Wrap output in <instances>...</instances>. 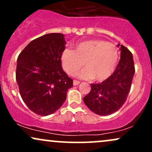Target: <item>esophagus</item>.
<instances>
[{
	"instance_id": "esophagus-1",
	"label": "esophagus",
	"mask_w": 152,
	"mask_h": 152,
	"mask_svg": "<svg viewBox=\"0 0 152 152\" xmlns=\"http://www.w3.org/2000/svg\"><path fill=\"white\" fill-rule=\"evenodd\" d=\"M74 86H77V85H78L80 83V81H76V80H74Z\"/></svg>"
}]
</instances>
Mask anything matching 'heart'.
I'll list each match as a JSON object with an SVG mask.
<instances>
[{
  "mask_svg": "<svg viewBox=\"0 0 152 152\" xmlns=\"http://www.w3.org/2000/svg\"><path fill=\"white\" fill-rule=\"evenodd\" d=\"M118 59L117 47L102 40L82 41L75 46L74 50L66 48L61 56L62 68L68 75L75 76L84 63L86 68L78 77L97 81H104L113 74Z\"/></svg>",
  "mask_w": 152,
  "mask_h": 152,
  "instance_id": "b5f03b06",
  "label": "heart"
}]
</instances>
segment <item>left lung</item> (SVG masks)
Here are the masks:
<instances>
[{
	"mask_svg": "<svg viewBox=\"0 0 152 152\" xmlns=\"http://www.w3.org/2000/svg\"><path fill=\"white\" fill-rule=\"evenodd\" d=\"M117 46L121 58L113 74L101 83H91V91L83 97L87 107L101 116L113 114L124 105L135 72L132 53L123 45Z\"/></svg>",
	"mask_w": 152,
	"mask_h": 152,
	"instance_id": "left-lung-1",
	"label": "left lung"
}]
</instances>
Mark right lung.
I'll return each mask as SVG.
<instances>
[{
	"mask_svg": "<svg viewBox=\"0 0 152 152\" xmlns=\"http://www.w3.org/2000/svg\"><path fill=\"white\" fill-rule=\"evenodd\" d=\"M64 35L53 33L33 40L19 54L16 78L26 106L35 114L48 116L61 107L73 80L61 67Z\"/></svg>",
	"mask_w": 152,
	"mask_h": 152,
	"instance_id": "obj_1",
	"label": "right lung"
}]
</instances>
